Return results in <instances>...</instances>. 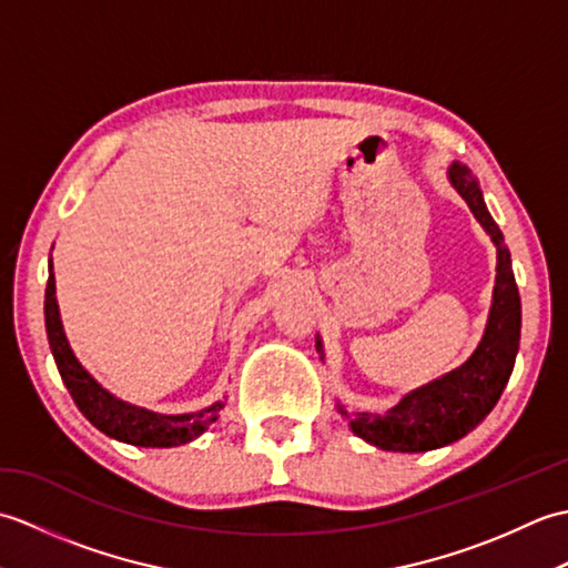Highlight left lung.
I'll list each match as a JSON object with an SVG mask.
<instances>
[{"mask_svg": "<svg viewBox=\"0 0 568 568\" xmlns=\"http://www.w3.org/2000/svg\"><path fill=\"white\" fill-rule=\"evenodd\" d=\"M446 178L496 244V287H493L488 322L476 352L462 366L405 393L397 405L385 409L383 415L348 413L344 405L336 403L348 422V429L383 452L419 454L466 437L500 400L510 381L517 348H520V293H517L510 251L505 246L500 226L490 216L484 192L468 165L452 163ZM317 352L324 361L320 336Z\"/></svg>", "mask_w": 568, "mask_h": 568, "instance_id": "left-lung-1", "label": "left lung"}]
</instances>
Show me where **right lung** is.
<instances>
[{"mask_svg": "<svg viewBox=\"0 0 568 568\" xmlns=\"http://www.w3.org/2000/svg\"><path fill=\"white\" fill-rule=\"evenodd\" d=\"M43 312H45L48 344H51L60 378H63L65 388L70 390L80 413L88 417L100 432H104L106 437L124 444H134V446L168 449V446H180L197 439L200 434L207 432L212 422L220 419L224 400H216L210 407L197 409V413L163 415V413H153V409L122 400V397H116L114 393L106 390L102 383H98V378H92L90 371L80 364L78 356L72 354V348L68 344L63 320H60V310L55 300V275H53L51 261H48V285H45Z\"/></svg>", "mask_w": 568, "mask_h": 568, "instance_id": "add662e5", "label": "right lung"}]
</instances>
